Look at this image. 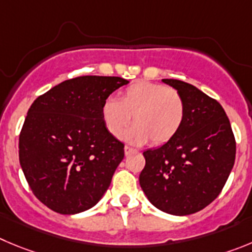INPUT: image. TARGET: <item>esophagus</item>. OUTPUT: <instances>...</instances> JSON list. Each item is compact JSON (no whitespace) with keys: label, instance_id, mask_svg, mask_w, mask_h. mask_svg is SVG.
<instances>
[{"label":"esophagus","instance_id":"1","mask_svg":"<svg viewBox=\"0 0 252 252\" xmlns=\"http://www.w3.org/2000/svg\"><path fill=\"white\" fill-rule=\"evenodd\" d=\"M131 152H134V149H133V148L128 147V145H126V147H124V153H126V155L130 154Z\"/></svg>","mask_w":252,"mask_h":252}]
</instances>
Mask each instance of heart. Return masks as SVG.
<instances>
[{"label":"heart","instance_id":"1","mask_svg":"<svg viewBox=\"0 0 252 252\" xmlns=\"http://www.w3.org/2000/svg\"><path fill=\"white\" fill-rule=\"evenodd\" d=\"M133 115L134 124L123 134L131 144L160 145L169 142L182 128L185 104L179 92L164 84L139 81L119 95L103 103L102 119L107 130L119 138Z\"/></svg>","mask_w":252,"mask_h":252}]
</instances>
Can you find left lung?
Returning <instances> with one entry per match:
<instances>
[{
	"label": "left lung",
	"mask_w": 252,
	"mask_h": 252,
	"mask_svg": "<svg viewBox=\"0 0 252 252\" xmlns=\"http://www.w3.org/2000/svg\"><path fill=\"white\" fill-rule=\"evenodd\" d=\"M161 81L182 95L184 122L169 142L143 153L145 166L139 184L159 210L190 215L220 194L234 166L236 144L220 103L183 81Z\"/></svg>",
	"instance_id": "1"
}]
</instances>
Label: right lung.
I'll return each mask as SVG.
<instances>
[{
	"label": "right lung",
	"mask_w": 252,
	"mask_h": 252,
	"mask_svg": "<svg viewBox=\"0 0 252 252\" xmlns=\"http://www.w3.org/2000/svg\"><path fill=\"white\" fill-rule=\"evenodd\" d=\"M129 82L121 77L68 79L39 95L20 134V164L31 190L56 213L93 208L124 158V144L107 130L103 103Z\"/></svg>",
	"instance_id": "add662e5"
}]
</instances>
